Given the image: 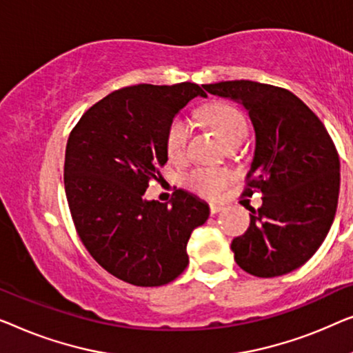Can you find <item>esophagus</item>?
<instances>
[{
    "label": "esophagus",
    "mask_w": 353,
    "mask_h": 353,
    "mask_svg": "<svg viewBox=\"0 0 353 353\" xmlns=\"http://www.w3.org/2000/svg\"><path fill=\"white\" fill-rule=\"evenodd\" d=\"M222 210H224V206L219 205V203H211V205H210L211 214H217V212H221Z\"/></svg>",
    "instance_id": "1"
}]
</instances>
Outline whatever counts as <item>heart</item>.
Returning a JSON list of instances; mask_svg holds the SVG:
<instances>
[{
  "mask_svg": "<svg viewBox=\"0 0 353 353\" xmlns=\"http://www.w3.org/2000/svg\"><path fill=\"white\" fill-rule=\"evenodd\" d=\"M201 120L214 131L221 141L232 145L243 141L248 134V123L243 113L236 107L228 103H211L200 110ZM192 126L188 120L177 117L171 121L166 132V150L171 160H183L187 155L188 139ZM233 174L228 170L219 168H195L183 177L187 188L200 196L214 198L232 182Z\"/></svg>",
  "mask_w": 353,
  "mask_h": 353,
  "instance_id": "b5f03b06",
  "label": "heart"
}]
</instances>
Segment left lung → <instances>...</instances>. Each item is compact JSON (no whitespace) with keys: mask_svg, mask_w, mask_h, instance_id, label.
Returning <instances> with one entry per match:
<instances>
[{"mask_svg":"<svg viewBox=\"0 0 353 353\" xmlns=\"http://www.w3.org/2000/svg\"><path fill=\"white\" fill-rule=\"evenodd\" d=\"M250 113L256 150L243 195L262 193L259 210L233 238L236 264L272 278L304 265L325 241L339 198V155L320 118L288 89L236 79L203 84Z\"/></svg>","mask_w":353,"mask_h":353,"instance_id":"1","label":"left lung"}]
</instances>
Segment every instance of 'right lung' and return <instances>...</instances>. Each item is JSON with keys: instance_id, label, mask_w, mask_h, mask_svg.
<instances>
[{"instance_id": "add662e5", "label": "right lung", "mask_w": 353, "mask_h": 353, "mask_svg": "<svg viewBox=\"0 0 353 353\" xmlns=\"http://www.w3.org/2000/svg\"><path fill=\"white\" fill-rule=\"evenodd\" d=\"M196 96L206 92L195 83L118 89L68 136L63 183L78 236L99 265L134 286L176 280L188 264V238L210 216L183 190L170 205L143 200L168 161V128Z\"/></svg>"}]
</instances>
